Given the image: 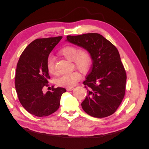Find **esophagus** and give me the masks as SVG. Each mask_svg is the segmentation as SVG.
Returning a JSON list of instances; mask_svg holds the SVG:
<instances>
[{
	"instance_id": "1",
	"label": "esophagus",
	"mask_w": 149,
	"mask_h": 149,
	"mask_svg": "<svg viewBox=\"0 0 149 149\" xmlns=\"http://www.w3.org/2000/svg\"><path fill=\"white\" fill-rule=\"evenodd\" d=\"M73 89H74L73 87H70V88H67L66 90L68 91H72V90H73Z\"/></svg>"
}]
</instances>
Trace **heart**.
<instances>
[{"label":"heart","instance_id":"1","mask_svg":"<svg viewBox=\"0 0 149 149\" xmlns=\"http://www.w3.org/2000/svg\"><path fill=\"white\" fill-rule=\"evenodd\" d=\"M60 53L68 60L73 61L75 66L83 73H87L91 68L92 58L91 54L86 49L79 51L76 47L68 45L63 48ZM47 68L50 74H56L55 60L51 56L48 57L47 60ZM80 78L81 74L78 71H75L61 76L56 79V83L60 86L70 88L73 86Z\"/></svg>","mask_w":149,"mask_h":149}]
</instances>
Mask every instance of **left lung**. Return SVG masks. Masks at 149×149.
<instances>
[{"instance_id": "obj_1", "label": "left lung", "mask_w": 149, "mask_h": 149, "mask_svg": "<svg viewBox=\"0 0 149 149\" xmlns=\"http://www.w3.org/2000/svg\"><path fill=\"white\" fill-rule=\"evenodd\" d=\"M66 41L91 54V69L83 82L88 95L81 103L84 112L102 118L114 114L125 95L127 76L118 49L96 33L68 35Z\"/></svg>"}]
</instances>
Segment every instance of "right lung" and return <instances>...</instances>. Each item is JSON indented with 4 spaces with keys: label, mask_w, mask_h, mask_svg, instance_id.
<instances>
[{
    "label": "right lung",
    "mask_w": 149,
    "mask_h": 149,
    "mask_svg": "<svg viewBox=\"0 0 149 149\" xmlns=\"http://www.w3.org/2000/svg\"><path fill=\"white\" fill-rule=\"evenodd\" d=\"M62 37L36 39L22 52L17 63L15 86L18 97L25 109L37 117L48 116L58 110L61 96L66 91L63 88L48 86L50 79L47 68V60Z\"/></svg>",
    "instance_id": "add662e5"
}]
</instances>
